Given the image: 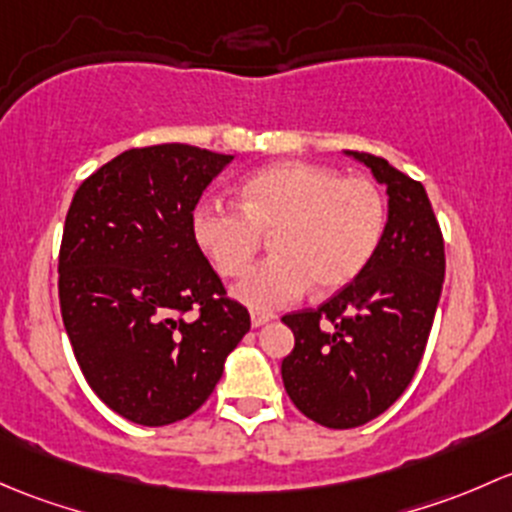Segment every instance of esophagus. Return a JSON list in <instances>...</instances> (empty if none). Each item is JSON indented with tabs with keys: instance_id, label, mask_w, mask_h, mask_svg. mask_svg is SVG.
I'll return each mask as SVG.
<instances>
[{
	"instance_id": "esophagus-1",
	"label": "esophagus",
	"mask_w": 512,
	"mask_h": 512,
	"mask_svg": "<svg viewBox=\"0 0 512 512\" xmlns=\"http://www.w3.org/2000/svg\"><path fill=\"white\" fill-rule=\"evenodd\" d=\"M273 318H276L273 313H261V310H254V313H251V325H254V328H261V325L271 323Z\"/></svg>"
}]
</instances>
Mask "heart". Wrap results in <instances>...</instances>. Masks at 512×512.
Masks as SVG:
<instances>
[{
    "mask_svg": "<svg viewBox=\"0 0 512 512\" xmlns=\"http://www.w3.org/2000/svg\"><path fill=\"white\" fill-rule=\"evenodd\" d=\"M239 207L199 202L192 234L224 276H239L271 234L266 261L251 268L234 295L254 310L291 305L318 286L335 291L360 276L384 229V199L365 177H342L313 162H278L246 177Z\"/></svg>",
    "mask_w": 512,
    "mask_h": 512,
    "instance_id": "1",
    "label": "heart"
}]
</instances>
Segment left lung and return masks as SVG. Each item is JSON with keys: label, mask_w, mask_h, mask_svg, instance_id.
I'll return each instance as SVG.
<instances>
[{"label": "left lung", "mask_w": 512, "mask_h": 512, "mask_svg": "<svg viewBox=\"0 0 512 512\" xmlns=\"http://www.w3.org/2000/svg\"><path fill=\"white\" fill-rule=\"evenodd\" d=\"M387 187V224L367 266L318 308L283 315L295 347L281 374L291 402L328 429L387 412L412 382L444 286V239L426 189L384 157L345 150Z\"/></svg>", "instance_id": "left-lung-1"}]
</instances>
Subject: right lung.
Here are the masks:
<instances>
[{
  "mask_svg": "<svg viewBox=\"0 0 512 512\" xmlns=\"http://www.w3.org/2000/svg\"><path fill=\"white\" fill-rule=\"evenodd\" d=\"M231 162L182 142L138 147L73 194L59 256L63 325L100 402L135 424L197 412L251 328L192 234L199 197ZM189 309L200 318L182 319Z\"/></svg>",
  "mask_w": 512,
  "mask_h": 512,
  "instance_id": "add662e5",
  "label": "right lung"
}]
</instances>
